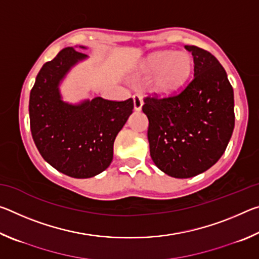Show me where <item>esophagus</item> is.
Returning a JSON list of instances; mask_svg holds the SVG:
<instances>
[{"label":"esophagus","instance_id":"1","mask_svg":"<svg viewBox=\"0 0 259 259\" xmlns=\"http://www.w3.org/2000/svg\"><path fill=\"white\" fill-rule=\"evenodd\" d=\"M134 108L135 111H142V107H143V100L142 97H140L139 95H134Z\"/></svg>","mask_w":259,"mask_h":259}]
</instances>
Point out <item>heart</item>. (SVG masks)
Here are the masks:
<instances>
[{
	"label": "heart",
	"instance_id": "1",
	"mask_svg": "<svg viewBox=\"0 0 259 259\" xmlns=\"http://www.w3.org/2000/svg\"><path fill=\"white\" fill-rule=\"evenodd\" d=\"M193 71V59L187 52L157 51L147 57L140 66V75L155 76L153 91L160 97H169L188 81Z\"/></svg>",
	"mask_w": 259,
	"mask_h": 259
}]
</instances>
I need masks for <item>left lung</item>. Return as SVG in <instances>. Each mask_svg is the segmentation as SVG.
Here are the masks:
<instances>
[{"instance_id": "obj_1", "label": "left lung", "mask_w": 259, "mask_h": 259, "mask_svg": "<svg viewBox=\"0 0 259 259\" xmlns=\"http://www.w3.org/2000/svg\"><path fill=\"white\" fill-rule=\"evenodd\" d=\"M194 77L177 95L146 97L151 157L175 178L204 172L221 159L234 129V94L224 67L209 51L185 46Z\"/></svg>"}]
</instances>
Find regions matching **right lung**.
Here are the masks:
<instances>
[{"label":"right lung","instance_id":"right-lung-1","mask_svg":"<svg viewBox=\"0 0 259 259\" xmlns=\"http://www.w3.org/2000/svg\"><path fill=\"white\" fill-rule=\"evenodd\" d=\"M87 58L73 47L65 48L43 65L29 95L35 145L48 163L73 178H90L108 168L114 140L134 109L131 98L113 102L96 97L78 104L61 99L60 82Z\"/></svg>","mask_w":259,"mask_h":259}]
</instances>
